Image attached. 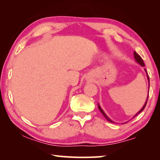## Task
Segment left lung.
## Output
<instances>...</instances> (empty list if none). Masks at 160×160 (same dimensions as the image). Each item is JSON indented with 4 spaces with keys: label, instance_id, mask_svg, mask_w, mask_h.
<instances>
[{
    "label": "left lung",
    "instance_id": "8db88e82",
    "mask_svg": "<svg viewBox=\"0 0 160 160\" xmlns=\"http://www.w3.org/2000/svg\"><path fill=\"white\" fill-rule=\"evenodd\" d=\"M133 53H134V58H135V61H136L137 63H138L140 65V66H142V67H145V63H144V62H143V60L142 59V58L140 57V56L138 55V54L136 52H135V51H134ZM145 72H147V71H146L145 69ZM147 78H148V82H149V88H150V79H149V76H148V73H147ZM148 99V97H147V99H146V102H145V103L144 106H143L142 109H140V110L139 111V112H138V113H136V114H135V115L134 116V117H135V116H137L138 114V113H140V112H142L143 110H144L145 107V106H146V104H147ZM98 108H99V109L100 112H101V113L103 114V116H104V117L107 118V120L108 121H109V122H111V123H113V121L111 120V119L106 115V113H105L104 112V111H103V110L102 109V108L100 107V106H99V104H98Z\"/></svg>",
    "mask_w": 160,
    "mask_h": 160
}]
</instances>
